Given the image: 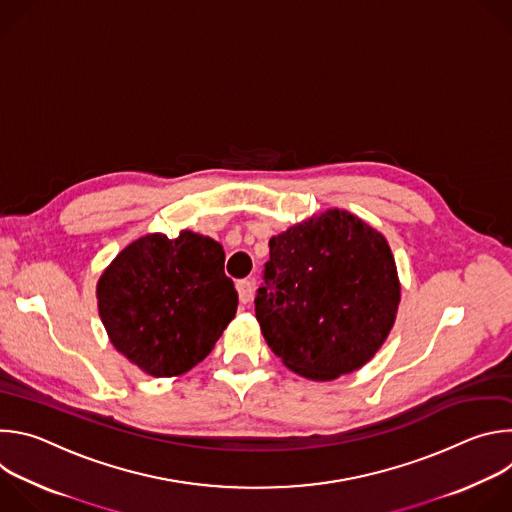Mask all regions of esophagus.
Here are the masks:
<instances>
[{
	"mask_svg": "<svg viewBox=\"0 0 512 512\" xmlns=\"http://www.w3.org/2000/svg\"><path fill=\"white\" fill-rule=\"evenodd\" d=\"M237 291H239L241 304H249L253 300V283H251V279H239L237 281Z\"/></svg>",
	"mask_w": 512,
	"mask_h": 512,
	"instance_id": "1",
	"label": "esophagus"
}]
</instances>
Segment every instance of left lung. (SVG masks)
<instances>
[{"mask_svg": "<svg viewBox=\"0 0 512 512\" xmlns=\"http://www.w3.org/2000/svg\"><path fill=\"white\" fill-rule=\"evenodd\" d=\"M399 298L385 237L334 208L269 241L255 316L289 371L332 381L373 358L393 328Z\"/></svg>", "mask_w": 512, "mask_h": 512, "instance_id": "obj_1", "label": "left lung"}]
</instances>
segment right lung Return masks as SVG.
I'll use <instances>...</instances> for the list:
<instances>
[{
    "instance_id": "add662e5",
    "label": "right lung",
    "mask_w": 512,
    "mask_h": 512,
    "mask_svg": "<svg viewBox=\"0 0 512 512\" xmlns=\"http://www.w3.org/2000/svg\"><path fill=\"white\" fill-rule=\"evenodd\" d=\"M97 298L113 346L152 377L196 367L239 304L223 247L190 231L127 245L101 275Z\"/></svg>"
}]
</instances>
